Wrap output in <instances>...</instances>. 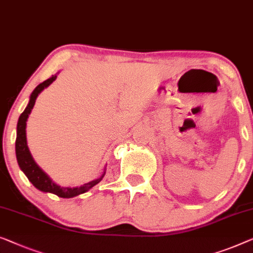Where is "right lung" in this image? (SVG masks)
<instances>
[{
  "label": "right lung",
  "instance_id": "1",
  "mask_svg": "<svg viewBox=\"0 0 253 253\" xmlns=\"http://www.w3.org/2000/svg\"><path fill=\"white\" fill-rule=\"evenodd\" d=\"M57 79V75H52V78L47 79L46 81L42 82L39 84L38 86L35 87L34 91H33L31 94V98H29V102L27 107L25 111L21 113L19 116V120H18L17 124V139H16V155H17V161L18 164H19L20 169L24 171V173L26 174L28 180L32 182L33 185L35 186L36 188L42 190V192L46 193H52L56 194L57 196L59 197H65V199H69V197L80 195V194H83L92 188L94 185H97L99 182L102 177L97 179V180H93L91 182H87V184H84L81 187H75V188H69V187H60L54 184V182L51 180V179L47 177L44 172L41 170L38 164L35 163V161L33 160V157L29 153V149L27 147V140H26V121L28 119V115L31 114L33 107L35 105V100L38 98L39 93L44 89V87L49 86L51 83H52L54 80Z\"/></svg>",
  "mask_w": 253,
  "mask_h": 253
}]
</instances>
